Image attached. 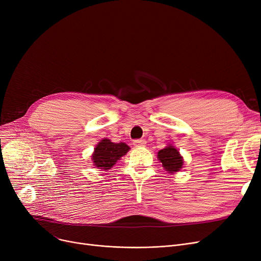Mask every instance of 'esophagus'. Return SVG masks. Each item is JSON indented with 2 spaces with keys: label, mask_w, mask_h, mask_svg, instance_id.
<instances>
[{
  "label": "esophagus",
  "mask_w": 261,
  "mask_h": 261,
  "mask_svg": "<svg viewBox=\"0 0 261 261\" xmlns=\"http://www.w3.org/2000/svg\"><path fill=\"white\" fill-rule=\"evenodd\" d=\"M133 145L135 147H144L146 145V141L145 140H135V141H133Z\"/></svg>",
  "instance_id": "obj_1"
}]
</instances>
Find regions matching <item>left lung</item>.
I'll return each instance as SVG.
<instances>
[{"label":"left lung","instance_id":"8db88e82","mask_svg":"<svg viewBox=\"0 0 261 261\" xmlns=\"http://www.w3.org/2000/svg\"><path fill=\"white\" fill-rule=\"evenodd\" d=\"M158 159L161 161L163 167L169 173L177 172L183 168V158L174 146L168 145L158 152Z\"/></svg>","mask_w":261,"mask_h":261}]
</instances>
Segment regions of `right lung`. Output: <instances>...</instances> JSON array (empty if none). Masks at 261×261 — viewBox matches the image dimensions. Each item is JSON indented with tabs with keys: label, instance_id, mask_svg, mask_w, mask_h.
Masks as SVG:
<instances>
[{
	"label": "right lung",
	"instance_id": "right-lung-1",
	"mask_svg": "<svg viewBox=\"0 0 261 261\" xmlns=\"http://www.w3.org/2000/svg\"><path fill=\"white\" fill-rule=\"evenodd\" d=\"M130 147L125 143H112L108 139L101 140L95 147L92 154L94 166L105 171L112 168L116 162L129 151Z\"/></svg>",
	"mask_w": 261,
	"mask_h": 261
}]
</instances>
